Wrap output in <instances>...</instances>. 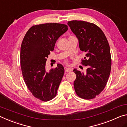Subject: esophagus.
I'll list each match as a JSON object with an SVG mask.
<instances>
[{
    "mask_svg": "<svg viewBox=\"0 0 127 127\" xmlns=\"http://www.w3.org/2000/svg\"><path fill=\"white\" fill-rule=\"evenodd\" d=\"M65 71L66 72H70V71H71V68H67V67H65Z\"/></svg>",
    "mask_w": 127,
    "mask_h": 127,
    "instance_id": "1",
    "label": "esophagus"
}]
</instances>
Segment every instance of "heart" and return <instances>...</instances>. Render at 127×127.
Listing matches in <instances>:
<instances>
[{
    "instance_id": "heart-1",
    "label": "heart",
    "mask_w": 127,
    "mask_h": 127,
    "mask_svg": "<svg viewBox=\"0 0 127 127\" xmlns=\"http://www.w3.org/2000/svg\"><path fill=\"white\" fill-rule=\"evenodd\" d=\"M65 62H66V64H67V61H66Z\"/></svg>"
}]
</instances>
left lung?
Returning <instances> with one entry per match:
<instances>
[{
  "label": "left lung",
  "mask_w": 127,
  "mask_h": 127,
  "mask_svg": "<svg viewBox=\"0 0 127 127\" xmlns=\"http://www.w3.org/2000/svg\"><path fill=\"white\" fill-rule=\"evenodd\" d=\"M67 25L79 40L80 49L86 53L82 64L87 67L86 73L76 69L74 89L79 97L91 99L100 94L105 88L111 71L110 46L104 33L93 23L73 20Z\"/></svg>",
  "instance_id": "obj_1"
}]
</instances>
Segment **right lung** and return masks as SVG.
Returning a JSON list of instances; mask_svg holds the SVG:
<instances>
[{"instance_id": "right-lung-1", "label": "right lung", "mask_w": 127, "mask_h": 127, "mask_svg": "<svg viewBox=\"0 0 127 127\" xmlns=\"http://www.w3.org/2000/svg\"><path fill=\"white\" fill-rule=\"evenodd\" d=\"M67 29L66 25L57 23L36 25L29 29L22 40L20 64L23 78L32 95L41 101H50L57 95L64 67L58 64L47 72L45 63L56 41Z\"/></svg>"}]
</instances>
